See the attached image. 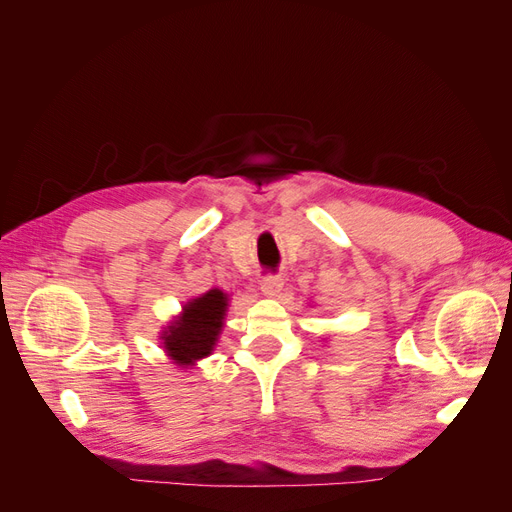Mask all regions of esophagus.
Wrapping results in <instances>:
<instances>
[{
  "instance_id": "34e87169",
  "label": "esophagus",
  "mask_w": 512,
  "mask_h": 512,
  "mask_svg": "<svg viewBox=\"0 0 512 512\" xmlns=\"http://www.w3.org/2000/svg\"><path fill=\"white\" fill-rule=\"evenodd\" d=\"M260 288H262V292L267 294V297L275 299V297H280V292L284 288V280H282V277H265V280H262V284H260Z\"/></svg>"
}]
</instances>
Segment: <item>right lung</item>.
Segmentation results:
<instances>
[{
    "label": "right lung",
    "instance_id": "right-lung-1",
    "mask_svg": "<svg viewBox=\"0 0 512 512\" xmlns=\"http://www.w3.org/2000/svg\"><path fill=\"white\" fill-rule=\"evenodd\" d=\"M228 301L224 290L211 288L190 299L173 320H168L160 333V348H164L170 363L188 369L200 359H207L222 335Z\"/></svg>",
    "mask_w": 512,
    "mask_h": 512
}]
</instances>
